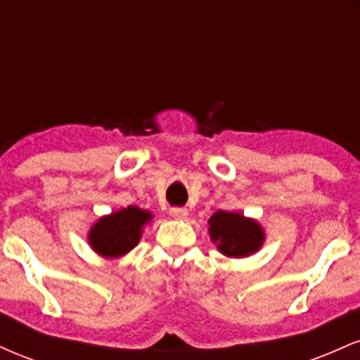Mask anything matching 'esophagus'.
Instances as JSON below:
<instances>
[{"mask_svg":"<svg viewBox=\"0 0 360 360\" xmlns=\"http://www.w3.org/2000/svg\"><path fill=\"white\" fill-rule=\"evenodd\" d=\"M174 220H186L188 218V210L186 208H171V212H169Z\"/></svg>","mask_w":360,"mask_h":360,"instance_id":"esophagus-1","label":"esophagus"}]
</instances>
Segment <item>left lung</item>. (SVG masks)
<instances>
[{"label":"left lung","instance_id":"left-lung-1","mask_svg":"<svg viewBox=\"0 0 360 360\" xmlns=\"http://www.w3.org/2000/svg\"><path fill=\"white\" fill-rule=\"evenodd\" d=\"M208 225L210 240L226 257H249L259 252L266 242V232L262 225L243 213L218 210L210 217Z\"/></svg>","mask_w":360,"mask_h":360}]
</instances>
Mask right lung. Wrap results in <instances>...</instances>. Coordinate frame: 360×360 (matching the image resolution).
I'll list each match as a JSON object with an SVG mask.
<instances>
[{
    "label": "right lung",
    "mask_w": 360,
    "mask_h": 360,
    "mask_svg": "<svg viewBox=\"0 0 360 360\" xmlns=\"http://www.w3.org/2000/svg\"><path fill=\"white\" fill-rule=\"evenodd\" d=\"M154 214L139 206H127L110 214H103L91 225L89 247L105 259H118L139 245L146 225Z\"/></svg>",
    "instance_id": "1"
}]
</instances>
